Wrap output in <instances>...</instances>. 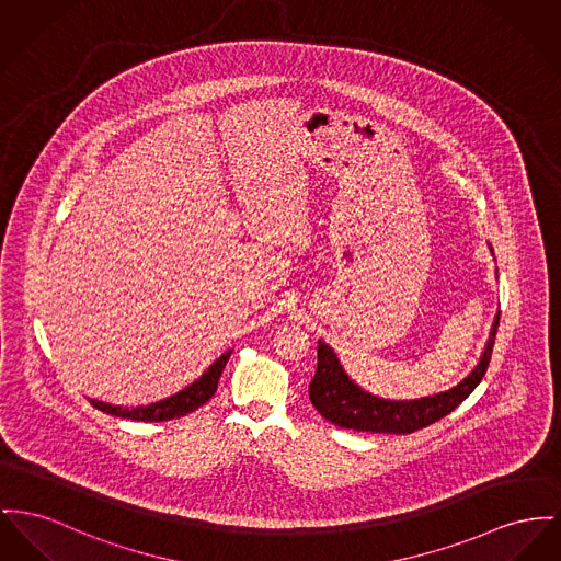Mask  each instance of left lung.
Listing matches in <instances>:
<instances>
[{
	"instance_id": "obj_1",
	"label": "left lung",
	"mask_w": 561,
	"mask_h": 561,
	"mask_svg": "<svg viewBox=\"0 0 561 561\" xmlns=\"http://www.w3.org/2000/svg\"><path fill=\"white\" fill-rule=\"evenodd\" d=\"M497 325H500V312L495 314L481 362L472 373L468 374L461 382H457L453 389L436 396L419 398V400H382L378 396L364 391L359 385H355L348 378V374L344 373L334 348L319 340L317 373L308 385L310 402L321 416H325L337 427H346L355 432L411 434L416 430H423L440 421L448 412L455 411L483 380L489 368Z\"/></svg>"
}]
</instances>
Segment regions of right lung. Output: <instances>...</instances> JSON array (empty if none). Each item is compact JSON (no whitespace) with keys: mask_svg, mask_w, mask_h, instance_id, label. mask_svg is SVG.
<instances>
[{"mask_svg":"<svg viewBox=\"0 0 561 561\" xmlns=\"http://www.w3.org/2000/svg\"><path fill=\"white\" fill-rule=\"evenodd\" d=\"M229 355H231V351L224 353L206 373L202 374L197 380H193L183 391H179L165 400L147 404V407L127 409V407H113V404L98 402V400H89V402L98 411L123 416V419H131V421H170V419L185 416L188 412L197 411L202 404H206L215 396Z\"/></svg>","mask_w":561,"mask_h":561,"instance_id":"add662e5","label":"right lung"}]
</instances>
